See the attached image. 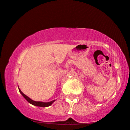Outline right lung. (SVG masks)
<instances>
[{
    "mask_svg": "<svg viewBox=\"0 0 130 130\" xmlns=\"http://www.w3.org/2000/svg\"><path fill=\"white\" fill-rule=\"evenodd\" d=\"M18 89H19V91H20V93L21 94V95H22L23 96L24 98L26 99V100H27L28 102L30 103V104H31V105H35V106L41 107H49V106H50V105H52L53 103L56 100H53V101L49 102H43L34 101V100H31V99H30L28 96H27L26 95H25V94H24V93H23L21 90H20V89L19 88H18Z\"/></svg>",
    "mask_w": 130,
    "mask_h": 130,
    "instance_id": "1",
    "label": "right lung"
}]
</instances>
